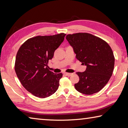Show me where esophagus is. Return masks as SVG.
Segmentation results:
<instances>
[{
    "label": "esophagus",
    "mask_w": 128,
    "mask_h": 128,
    "mask_svg": "<svg viewBox=\"0 0 128 128\" xmlns=\"http://www.w3.org/2000/svg\"><path fill=\"white\" fill-rule=\"evenodd\" d=\"M64 74H65V75H66V76H72L73 74L72 73H66V72H65V73H64Z\"/></svg>",
    "instance_id": "esophagus-1"
}]
</instances>
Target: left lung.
I'll list each match as a JSON object with an SVG mask.
<instances>
[{
    "instance_id": "8db88e82",
    "label": "left lung",
    "mask_w": 128,
    "mask_h": 128,
    "mask_svg": "<svg viewBox=\"0 0 128 128\" xmlns=\"http://www.w3.org/2000/svg\"><path fill=\"white\" fill-rule=\"evenodd\" d=\"M66 40L86 66L84 72H77L80 80L75 84L78 92L86 95L98 92L108 83L113 73L114 57L111 47L102 39L87 33L68 34Z\"/></svg>"
}]
</instances>
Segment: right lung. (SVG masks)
Instances as JSON below:
<instances>
[{
  "instance_id": "add662e5",
  "label": "right lung",
  "mask_w": 128,
  "mask_h": 128,
  "mask_svg": "<svg viewBox=\"0 0 128 128\" xmlns=\"http://www.w3.org/2000/svg\"><path fill=\"white\" fill-rule=\"evenodd\" d=\"M66 35L60 33L30 38L17 52L15 72L22 85L34 96L47 98L54 94L59 88L62 74L51 72L47 65Z\"/></svg>"
}]
</instances>
